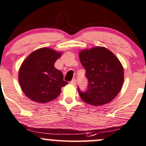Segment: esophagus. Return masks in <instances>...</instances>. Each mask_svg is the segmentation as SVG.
<instances>
[{
	"instance_id": "1",
	"label": "esophagus",
	"mask_w": 146,
	"mask_h": 146,
	"mask_svg": "<svg viewBox=\"0 0 146 146\" xmlns=\"http://www.w3.org/2000/svg\"><path fill=\"white\" fill-rule=\"evenodd\" d=\"M70 84L73 85V86H76V79H73V80H72L71 81H70Z\"/></svg>"
}]
</instances>
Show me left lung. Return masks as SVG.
Returning <instances> with one entry per match:
<instances>
[{"label":"left lung","instance_id":"obj_1","mask_svg":"<svg viewBox=\"0 0 146 146\" xmlns=\"http://www.w3.org/2000/svg\"><path fill=\"white\" fill-rule=\"evenodd\" d=\"M86 69L88 88H78L82 100L92 106H102L113 100L122 88L123 68L116 56L104 47L85 49L79 53Z\"/></svg>","mask_w":146,"mask_h":146}]
</instances>
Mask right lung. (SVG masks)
I'll return each mask as SVG.
<instances>
[{
	"instance_id": "1",
	"label": "right lung",
	"mask_w": 146,
	"mask_h": 146,
	"mask_svg": "<svg viewBox=\"0 0 146 146\" xmlns=\"http://www.w3.org/2000/svg\"><path fill=\"white\" fill-rule=\"evenodd\" d=\"M61 53L49 48H42L31 53L23 62L18 80L25 96L39 103L56 98L61 88L68 84L63 73L54 67Z\"/></svg>"
}]
</instances>
